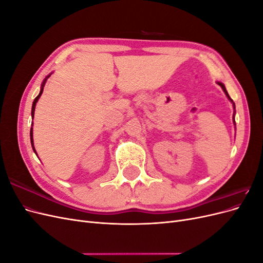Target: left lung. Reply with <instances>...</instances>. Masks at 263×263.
I'll return each instance as SVG.
<instances>
[{"mask_svg":"<svg viewBox=\"0 0 263 263\" xmlns=\"http://www.w3.org/2000/svg\"><path fill=\"white\" fill-rule=\"evenodd\" d=\"M218 84H219V85L221 86V89H222V90H224L225 94L227 95V98H228V99H229L230 101H232V102H233V100H232V99H230V97H229V95H228V93H227V91H226V89H225V85H224V84H222V83H220V82H218ZM233 104H234V106H235V103H234V102H233ZM234 124L236 125V123H235V118H234Z\"/></svg>","mask_w":263,"mask_h":263,"instance_id":"obj_1","label":"left lung"}]
</instances>
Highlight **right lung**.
Returning <instances> with one entry per match:
<instances>
[{
	"label": "right lung",
	"instance_id": "add662e5",
	"mask_svg": "<svg viewBox=\"0 0 263 263\" xmlns=\"http://www.w3.org/2000/svg\"><path fill=\"white\" fill-rule=\"evenodd\" d=\"M49 77V76H48ZM47 77V78H48ZM45 83H46V79H45V81L43 82V84H42V90H41V93H39L37 97H36V99L34 100V102H33V107H31V116L34 117V112H35V106H36V103H37V101H38V99L41 98V95H42V93H43V91H44V85H45ZM30 141H31V146H33V149H34V144H33V128H30ZM34 151H35V149H34Z\"/></svg>",
	"mask_w": 263,
	"mask_h": 263
}]
</instances>
